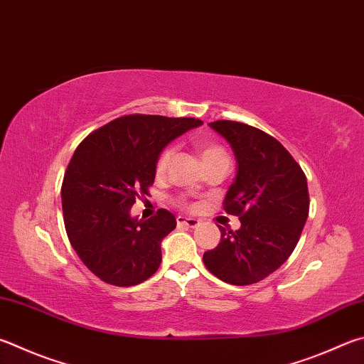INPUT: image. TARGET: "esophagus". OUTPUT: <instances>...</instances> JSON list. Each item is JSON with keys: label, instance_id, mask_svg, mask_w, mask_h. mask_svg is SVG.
<instances>
[{"label": "esophagus", "instance_id": "34e87169", "mask_svg": "<svg viewBox=\"0 0 364 364\" xmlns=\"http://www.w3.org/2000/svg\"><path fill=\"white\" fill-rule=\"evenodd\" d=\"M176 223L181 224V226H186V228H197L200 224V221L196 220V218H186V216H178Z\"/></svg>", "mask_w": 364, "mask_h": 364}]
</instances>
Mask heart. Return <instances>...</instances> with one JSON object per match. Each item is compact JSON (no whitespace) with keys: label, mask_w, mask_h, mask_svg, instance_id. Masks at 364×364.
<instances>
[{"label":"heart","mask_w":364,"mask_h":364,"mask_svg":"<svg viewBox=\"0 0 364 364\" xmlns=\"http://www.w3.org/2000/svg\"><path fill=\"white\" fill-rule=\"evenodd\" d=\"M173 154H175V149L171 146L165 148L159 154V157H157V162H156L157 175H164L165 171H167L171 159H173ZM200 157H202V164H203V162L215 161V159H228V154H226V151H224L221 146H216V144H203L202 151H200Z\"/></svg>","instance_id":"obj_1"}]
</instances>
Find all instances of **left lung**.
<instances>
[{"instance_id":"1","label":"left lung","mask_w":364,"mask_h":364,"mask_svg":"<svg viewBox=\"0 0 364 364\" xmlns=\"http://www.w3.org/2000/svg\"><path fill=\"white\" fill-rule=\"evenodd\" d=\"M234 151L237 173L224 197V211L240 229L221 230L203 264L230 285H253L275 272L299 240L309 216V189L293 156L266 132L234 121L208 124Z\"/></svg>"}]
</instances>
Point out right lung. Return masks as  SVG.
Returning a JSON list of instances; mask_svg holds the SVG:
<instances>
[{
	"label": "right lung",
	"instance_id": "obj_1",
	"mask_svg": "<svg viewBox=\"0 0 364 364\" xmlns=\"http://www.w3.org/2000/svg\"><path fill=\"white\" fill-rule=\"evenodd\" d=\"M202 124L193 117L122 116L76 148L62 184L65 229L79 259L100 280L134 287L159 269L161 243L176 218L161 208L138 220L130 208L154 183L164 148Z\"/></svg>",
	"mask_w": 364,
	"mask_h": 364
}]
</instances>
